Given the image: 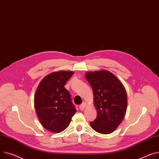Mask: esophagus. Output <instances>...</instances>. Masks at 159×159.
<instances>
[{
    "label": "esophagus",
    "instance_id": "obj_1",
    "mask_svg": "<svg viewBox=\"0 0 159 159\" xmlns=\"http://www.w3.org/2000/svg\"><path fill=\"white\" fill-rule=\"evenodd\" d=\"M86 105H87V103L86 102H83L80 105V110H84V108H85L86 107Z\"/></svg>",
    "mask_w": 159,
    "mask_h": 159
}]
</instances>
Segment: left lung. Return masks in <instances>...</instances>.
Returning <instances> with one entry per match:
<instances>
[{
	"instance_id": "1",
	"label": "left lung",
	"mask_w": 159,
	"mask_h": 159,
	"mask_svg": "<svg viewBox=\"0 0 159 159\" xmlns=\"http://www.w3.org/2000/svg\"><path fill=\"white\" fill-rule=\"evenodd\" d=\"M85 77L91 85L97 111L91 128L102 134L113 132L122 122L127 108V94L121 80L106 70L88 71Z\"/></svg>"
}]
</instances>
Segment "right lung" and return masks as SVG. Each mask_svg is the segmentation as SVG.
<instances>
[{"instance_id":"obj_1","label":"right lung","mask_w":159,"mask_h":159,"mask_svg":"<svg viewBox=\"0 0 159 159\" xmlns=\"http://www.w3.org/2000/svg\"><path fill=\"white\" fill-rule=\"evenodd\" d=\"M72 71L52 72L41 80L34 95V108L40 123L47 130L59 133L65 130L77 112L65 88Z\"/></svg>"}]
</instances>
